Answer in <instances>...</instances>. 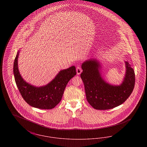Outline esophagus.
<instances>
[{"label":"esophagus","mask_w":147,"mask_h":147,"mask_svg":"<svg viewBox=\"0 0 147 147\" xmlns=\"http://www.w3.org/2000/svg\"><path fill=\"white\" fill-rule=\"evenodd\" d=\"M76 70H77V74H78V75L80 74L82 71V69H81V68L80 67H77Z\"/></svg>","instance_id":"esophagus-1"}]
</instances>
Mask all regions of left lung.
Listing matches in <instances>:
<instances>
[{
  "instance_id": "left-lung-1",
  "label": "left lung",
  "mask_w": 147,
  "mask_h": 147,
  "mask_svg": "<svg viewBox=\"0 0 147 147\" xmlns=\"http://www.w3.org/2000/svg\"><path fill=\"white\" fill-rule=\"evenodd\" d=\"M126 74L119 85L106 83L101 77L99 62L95 59L82 64L80 77L83 82L86 100L96 110H108L123 104L132 92L135 84L134 71L131 64L125 62Z\"/></svg>"
}]
</instances>
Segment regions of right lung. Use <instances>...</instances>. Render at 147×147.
<instances>
[{"label":"right lung","instance_id":"1","mask_svg":"<svg viewBox=\"0 0 147 147\" xmlns=\"http://www.w3.org/2000/svg\"><path fill=\"white\" fill-rule=\"evenodd\" d=\"M19 51L14 60L13 72L15 83L22 97L28 105L40 109H52L59 104L67 84L76 75L75 66L59 71L55 78L46 85L36 87L25 82L18 69Z\"/></svg>","mask_w":147,"mask_h":147}]
</instances>
